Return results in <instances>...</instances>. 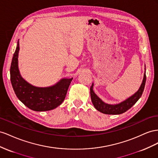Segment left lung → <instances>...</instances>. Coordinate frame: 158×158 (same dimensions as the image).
<instances>
[{
    "label": "left lung",
    "instance_id": "left-lung-1",
    "mask_svg": "<svg viewBox=\"0 0 158 158\" xmlns=\"http://www.w3.org/2000/svg\"><path fill=\"white\" fill-rule=\"evenodd\" d=\"M146 80V72L143 75V79L141 86L138 89V91L134 93L133 95L126 99L125 101L121 102L119 104L116 105H109L103 102L97 94L93 91V83L90 88V93H91V98L93 104L95 109L99 112L106 114H123L126 111L130 109L138 99L141 97L143 93L144 87H145Z\"/></svg>",
    "mask_w": 158,
    "mask_h": 158
}]
</instances>
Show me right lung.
I'll list each match as a JSON object with an SVG mask.
<instances>
[{
    "label": "right lung",
    "instance_id": "1",
    "mask_svg": "<svg viewBox=\"0 0 158 158\" xmlns=\"http://www.w3.org/2000/svg\"><path fill=\"white\" fill-rule=\"evenodd\" d=\"M19 42L12 57L10 65V81L16 97L30 109L47 111L60 106L65 98L73 78L62 79L56 85L48 87H38L25 81L19 69Z\"/></svg>",
    "mask_w": 158,
    "mask_h": 158
}]
</instances>
